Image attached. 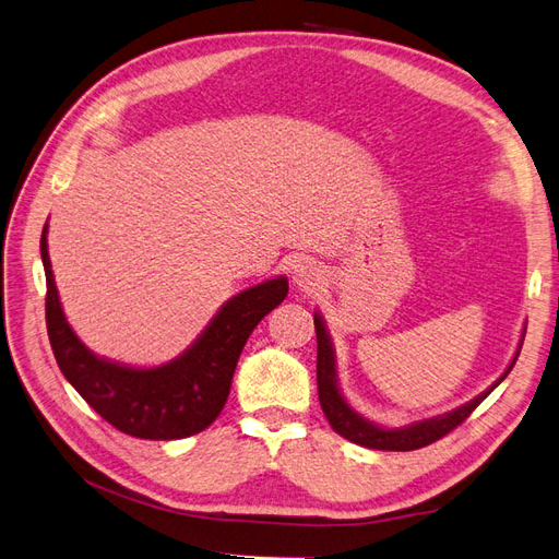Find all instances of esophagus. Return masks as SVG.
I'll use <instances>...</instances> for the list:
<instances>
[{
	"label": "esophagus",
	"mask_w": 559,
	"mask_h": 559,
	"mask_svg": "<svg viewBox=\"0 0 559 559\" xmlns=\"http://www.w3.org/2000/svg\"><path fill=\"white\" fill-rule=\"evenodd\" d=\"M294 282L298 284V286H302V289H314V286L319 284V273H317V267H312V265H296V270H294Z\"/></svg>",
	"instance_id": "esophagus-1"
}]
</instances>
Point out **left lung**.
Masks as SVG:
<instances>
[{
  "instance_id": "8db88e82",
  "label": "left lung",
  "mask_w": 559,
  "mask_h": 559,
  "mask_svg": "<svg viewBox=\"0 0 559 559\" xmlns=\"http://www.w3.org/2000/svg\"><path fill=\"white\" fill-rule=\"evenodd\" d=\"M314 331H317V389H319V403L321 411H324L329 425L333 427L335 433H341L347 441L364 445V448H373V450H396V452H408V450H419L425 445L436 443L438 438L448 436L452 429H456L462 421L478 408V405L489 396V392L511 373V368L515 366L518 357H520V347L515 352V357L509 366V370L483 392L480 396H476L473 401H468L462 408H456L452 413L438 415L431 419H421V421H413L408 427L401 429H384L373 425V421L364 419L361 415L354 413L347 401L343 399L341 389H337V380H335V357H333V345L331 337L326 333L324 321L314 312ZM524 337V335H522Z\"/></svg>"
}]
</instances>
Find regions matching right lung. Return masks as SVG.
I'll use <instances>...</instances> for the list:
<instances>
[{
  "mask_svg": "<svg viewBox=\"0 0 559 559\" xmlns=\"http://www.w3.org/2000/svg\"><path fill=\"white\" fill-rule=\"evenodd\" d=\"M46 273V329L62 376L111 427L146 441H173L207 429L224 411L240 352L259 321L289 294L286 277L233 296L210 326L175 361L156 368H130L99 359L67 324L46 226L41 233Z\"/></svg>",
  "mask_w": 559,
  "mask_h": 559,
  "instance_id": "obj_1",
  "label": "right lung"
}]
</instances>
